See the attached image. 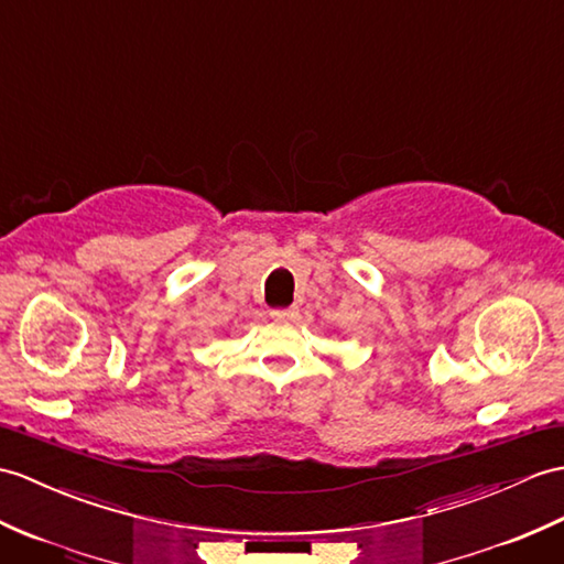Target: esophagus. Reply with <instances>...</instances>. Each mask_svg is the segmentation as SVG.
<instances>
[{"label": "esophagus", "mask_w": 564, "mask_h": 564, "mask_svg": "<svg viewBox=\"0 0 564 564\" xmlns=\"http://www.w3.org/2000/svg\"><path fill=\"white\" fill-rule=\"evenodd\" d=\"M295 310L293 307H285V310H271V317L276 319V322H288V319H293L295 317Z\"/></svg>", "instance_id": "esophagus-1"}]
</instances>
